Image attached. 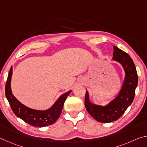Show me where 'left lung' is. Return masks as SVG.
Listing matches in <instances>:
<instances>
[{"label": "left lung", "instance_id": "1", "mask_svg": "<svg viewBox=\"0 0 147 147\" xmlns=\"http://www.w3.org/2000/svg\"><path fill=\"white\" fill-rule=\"evenodd\" d=\"M112 60L121 64L124 72V78L119 93L105 106L92 103L86 90L85 106L88 113L100 123H108L117 121L132 103L138 86V76L134 61L127 53L113 46Z\"/></svg>", "mask_w": 147, "mask_h": 147}]
</instances>
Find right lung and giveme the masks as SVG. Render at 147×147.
Instances as JSON below:
<instances>
[{
	"mask_svg": "<svg viewBox=\"0 0 147 147\" xmlns=\"http://www.w3.org/2000/svg\"><path fill=\"white\" fill-rule=\"evenodd\" d=\"M12 73L13 67L11 66L6 84L5 93L15 115L35 127H44L55 123L61 113L65 101L72 90L61 94L49 109L45 110L32 109L22 104L12 93L11 88Z\"/></svg>",
	"mask_w": 147,
	"mask_h": 147,
	"instance_id": "1",
	"label": "right lung"
}]
</instances>
